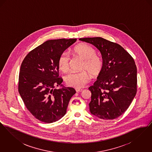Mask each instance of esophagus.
<instances>
[{"label":"esophagus","instance_id":"34e87169","mask_svg":"<svg viewBox=\"0 0 152 152\" xmlns=\"http://www.w3.org/2000/svg\"><path fill=\"white\" fill-rule=\"evenodd\" d=\"M82 91H83V89H81V88H76V92H81Z\"/></svg>","mask_w":152,"mask_h":152}]
</instances>
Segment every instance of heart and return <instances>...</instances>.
Here are the masks:
<instances>
[{
	"label": "heart",
	"instance_id": "1",
	"mask_svg": "<svg viewBox=\"0 0 152 152\" xmlns=\"http://www.w3.org/2000/svg\"><path fill=\"white\" fill-rule=\"evenodd\" d=\"M73 53L84 60L81 68L84 71L68 74L65 76V82L68 86L80 88L84 87L90 79L88 72L92 77H96L101 73L104 61L100 57L96 55L97 52L94 48L87 44H80L76 46L73 50ZM70 60L69 55L66 52H63L58 60L60 70L63 72H68Z\"/></svg>",
	"mask_w": 152,
	"mask_h": 152
}]
</instances>
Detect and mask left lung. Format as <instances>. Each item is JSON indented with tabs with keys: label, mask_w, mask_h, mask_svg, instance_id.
<instances>
[{
	"label": "left lung",
	"mask_w": 152,
	"mask_h": 152,
	"mask_svg": "<svg viewBox=\"0 0 152 152\" xmlns=\"http://www.w3.org/2000/svg\"><path fill=\"white\" fill-rule=\"evenodd\" d=\"M100 51L104 61L101 73L89 87L91 113L104 120H113L123 114L137 93V67L130 54L118 44L100 37L80 38Z\"/></svg>",
	"instance_id": "1"
}]
</instances>
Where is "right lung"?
<instances>
[{"label": "right lung", "instance_id": "right-lung-1", "mask_svg": "<svg viewBox=\"0 0 152 152\" xmlns=\"http://www.w3.org/2000/svg\"><path fill=\"white\" fill-rule=\"evenodd\" d=\"M76 39L47 40L30 51L22 61L18 91L25 106L39 121L55 122L64 116L76 91L70 87L57 89L63 80L59 77L58 60Z\"/></svg>", "mask_w": 152, "mask_h": 152}]
</instances>
